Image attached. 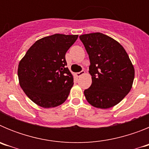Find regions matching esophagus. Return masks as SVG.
I'll return each instance as SVG.
<instances>
[{
    "label": "esophagus",
    "mask_w": 149,
    "mask_h": 149,
    "mask_svg": "<svg viewBox=\"0 0 149 149\" xmlns=\"http://www.w3.org/2000/svg\"><path fill=\"white\" fill-rule=\"evenodd\" d=\"M84 74H85V72H84V71H81V72H77V73H76V75H77V77H81V75Z\"/></svg>",
    "instance_id": "34e87169"
}]
</instances>
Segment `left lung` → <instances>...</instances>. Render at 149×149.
Instances as JSON below:
<instances>
[{"label": "left lung", "instance_id": "8db88e82", "mask_svg": "<svg viewBox=\"0 0 149 149\" xmlns=\"http://www.w3.org/2000/svg\"><path fill=\"white\" fill-rule=\"evenodd\" d=\"M80 39L90 60L92 85L84 90L86 101L101 109L118 104L134 82V67L128 54L116 40L101 33L84 34Z\"/></svg>", "mask_w": 149, "mask_h": 149}]
</instances>
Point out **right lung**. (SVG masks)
<instances>
[{"mask_svg": "<svg viewBox=\"0 0 149 149\" xmlns=\"http://www.w3.org/2000/svg\"><path fill=\"white\" fill-rule=\"evenodd\" d=\"M78 35L54 34L39 39L27 51L18 67L19 84L27 96L44 108L65 102L74 84L65 53Z\"/></svg>", "mask_w": 149, "mask_h": 149, "instance_id": "obj_1", "label": "right lung"}]
</instances>
